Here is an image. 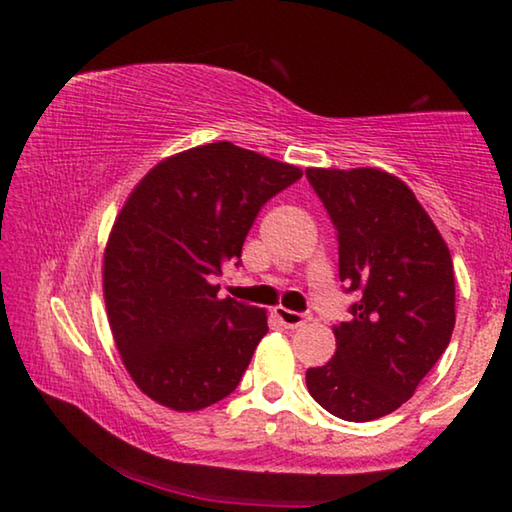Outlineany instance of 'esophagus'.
Wrapping results in <instances>:
<instances>
[{"label": "esophagus", "mask_w": 512, "mask_h": 512, "mask_svg": "<svg viewBox=\"0 0 512 512\" xmlns=\"http://www.w3.org/2000/svg\"><path fill=\"white\" fill-rule=\"evenodd\" d=\"M273 314H275V318L280 320V323H282L284 327H287V329H298V327L309 323V316L298 314V311H291V309H287V307H275Z\"/></svg>", "instance_id": "34e87169"}]
</instances>
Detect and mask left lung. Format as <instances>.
<instances>
[{
    "label": "left lung",
    "mask_w": 512,
    "mask_h": 512,
    "mask_svg": "<svg viewBox=\"0 0 512 512\" xmlns=\"http://www.w3.org/2000/svg\"><path fill=\"white\" fill-rule=\"evenodd\" d=\"M307 178L339 232L341 282L357 296L352 318L334 327V357L307 370V388L341 420L384 418L409 400L452 339V255L393 173L307 169Z\"/></svg>",
    "instance_id": "8db88e82"
}]
</instances>
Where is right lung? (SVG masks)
I'll use <instances>...</instances> for the list:
<instances>
[{
	"mask_svg": "<svg viewBox=\"0 0 512 512\" xmlns=\"http://www.w3.org/2000/svg\"><path fill=\"white\" fill-rule=\"evenodd\" d=\"M300 176L214 142L158 162L128 196L103 253V298L119 357L153 402L201 411L237 388L266 309L219 298L212 280L239 264L262 205Z\"/></svg>",
	"mask_w": 512,
	"mask_h": 512,
	"instance_id": "1",
	"label": "right lung"
}]
</instances>
